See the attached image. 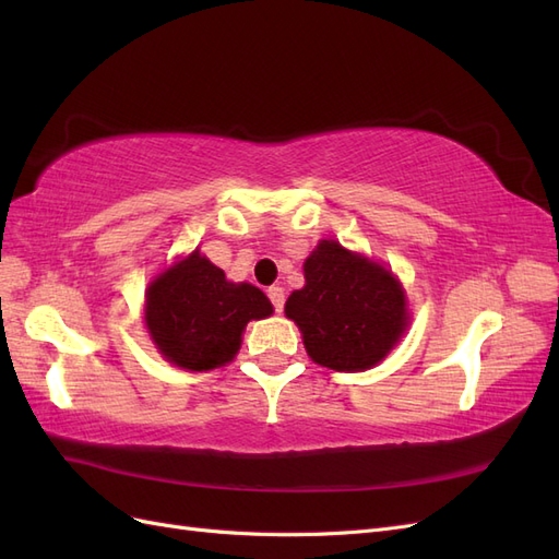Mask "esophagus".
Returning <instances> with one entry per match:
<instances>
[{"label":"esophagus","mask_w":559,"mask_h":559,"mask_svg":"<svg viewBox=\"0 0 559 559\" xmlns=\"http://www.w3.org/2000/svg\"><path fill=\"white\" fill-rule=\"evenodd\" d=\"M267 298H270V302H273L275 312L284 310V289H282V286H270Z\"/></svg>","instance_id":"obj_1"}]
</instances>
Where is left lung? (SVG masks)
<instances>
[{"label":"left lung","instance_id":"1","mask_svg":"<svg viewBox=\"0 0 559 559\" xmlns=\"http://www.w3.org/2000/svg\"><path fill=\"white\" fill-rule=\"evenodd\" d=\"M306 286L286 300L319 366L357 373L386 357L408 324L405 296L386 267L321 240L302 265Z\"/></svg>","mask_w":559,"mask_h":559}]
</instances>
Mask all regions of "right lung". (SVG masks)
I'll return each mask as SVG.
<instances>
[{
  "label": "right lung",
  "instance_id": "right-lung-1",
  "mask_svg": "<svg viewBox=\"0 0 559 559\" xmlns=\"http://www.w3.org/2000/svg\"><path fill=\"white\" fill-rule=\"evenodd\" d=\"M267 314L273 306L261 289L228 282L224 270L195 249L148 286L144 319L167 361L210 370L235 357L247 321Z\"/></svg>",
  "mask_w": 559,
  "mask_h": 559
}]
</instances>
